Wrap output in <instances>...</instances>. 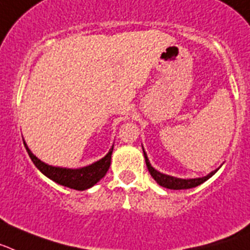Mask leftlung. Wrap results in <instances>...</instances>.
Wrapping results in <instances>:
<instances>
[{"label": "left lung", "mask_w": 250, "mask_h": 250, "mask_svg": "<svg viewBox=\"0 0 250 250\" xmlns=\"http://www.w3.org/2000/svg\"><path fill=\"white\" fill-rule=\"evenodd\" d=\"M143 155H145L147 168H148L151 176L155 179V181L157 182L158 185L162 186V188H171V190H185V188H196V186L201 185L203 182H205L206 180H209L210 177L218 171L214 170L212 172H210L209 175H206V176L204 177H197V179H177V177L170 176V175H165V173H161L160 171L155 170V168L151 166V164H149L148 157H147V153L145 152V149H143Z\"/></svg>", "instance_id": "obj_1"}]
</instances>
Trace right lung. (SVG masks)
<instances>
[{"label":"right lung","mask_w":250,"mask_h":250,"mask_svg":"<svg viewBox=\"0 0 250 250\" xmlns=\"http://www.w3.org/2000/svg\"><path fill=\"white\" fill-rule=\"evenodd\" d=\"M23 145L26 147V151L29 153L30 158L32 160L34 165L38 167L45 176L49 177L50 180L55 181L59 185L70 188L74 190L83 191L86 188L94 186L101 179H103L107 173L108 168L110 166V158H112L113 146L109 149L107 155L104 156L102 160L89 165V166L82 167V168H66V167H55L45 164L41 160H39L36 156L29 149L27 145L23 141Z\"/></svg>","instance_id":"right-lung-1"}]
</instances>
